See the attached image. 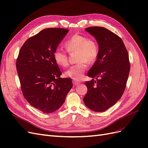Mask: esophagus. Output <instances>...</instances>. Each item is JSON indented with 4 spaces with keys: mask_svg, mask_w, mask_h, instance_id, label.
Here are the masks:
<instances>
[{
    "mask_svg": "<svg viewBox=\"0 0 148 148\" xmlns=\"http://www.w3.org/2000/svg\"><path fill=\"white\" fill-rule=\"evenodd\" d=\"M81 83V82H80L79 81H78V80H73V84L74 85H78L79 84Z\"/></svg>",
    "mask_w": 148,
    "mask_h": 148,
    "instance_id": "1",
    "label": "esophagus"
}]
</instances>
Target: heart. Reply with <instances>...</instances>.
<instances>
[{
  "instance_id": "heart-1",
  "label": "heart",
  "mask_w": 148,
  "mask_h": 148,
  "mask_svg": "<svg viewBox=\"0 0 148 148\" xmlns=\"http://www.w3.org/2000/svg\"><path fill=\"white\" fill-rule=\"evenodd\" d=\"M64 46L67 52H77L76 60L78 62L66 70L64 75L66 77L78 80L86 70L87 63L93 64L97 59L99 53V45L95 39L84 35L75 34L65 42ZM53 59L59 66L66 67L69 65L68 55L63 49H56L53 52Z\"/></svg>"
}]
</instances>
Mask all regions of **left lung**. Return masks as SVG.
Masks as SVG:
<instances>
[{
    "label": "left lung",
    "mask_w": 148,
    "mask_h": 148,
    "mask_svg": "<svg viewBox=\"0 0 148 148\" xmlns=\"http://www.w3.org/2000/svg\"><path fill=\"white\" fill-rule=\"evenodd\" d=\"M95 38L99 47L97 59L88 73L91 81L83 98L89 109L104 112L114 106L122 97L130 73L128 53L119 36L101 26L85 29Z\"/></svg>",
    "instance_id": "8db88e82"
}]
</instances>
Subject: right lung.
Instances as JSON below:
<instances>
[{"label":"right lung","mask_w":148,"mask_h":148,"mask_svg":"<svg viewBox=\"0 0 148 148\" xmlns=\"http://www.w3.org/2000/svg\"><path fill=\"white\" fill-rule=\"evenodd\" d=\"M64 28H47L28 39L20 49L16 66L24 97L45 114L59 109L73 86L62 72L53 52L69 32Z\"/></svg>","instance_id":"add662e5"}]
</instances>
